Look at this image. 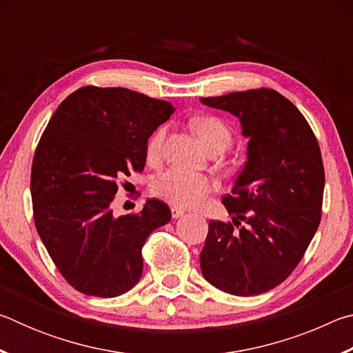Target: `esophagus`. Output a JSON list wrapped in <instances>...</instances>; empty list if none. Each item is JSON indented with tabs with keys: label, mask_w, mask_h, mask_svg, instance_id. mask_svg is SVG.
Returning a JSON list of instances; mask_svg holds the SVG:
<instances>
[{
	"label": "esophagus",
	"mask_w": 353,
	"mask_h": 353,
	"mask_svg": "<svg viewBox=\"0 0 353 353\" xmlns=\"http://www.w3.org/2000/svg\"><path fill=\"white\" fill-rule=\"evenodd\" d=\"M171 214H172V218L177 219V218L183 216L185 210H183V208H179V207H172V208H171Z\"/></svg>",
	"instance_id": "obj_1"
}]
</instances>
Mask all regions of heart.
<instances>
[{
  "mask_svg": "<svg viewBox=\"0 0 353 353\" xmlns=\"http://www.w3.org/2000/svg\"><path fill=\"white\" fill-rule=\"evenodd\" d=\"M191 124H193V129L208 151L218 146L229 148L232 134L223 119H219L218 117H202L196 118ZM165 129H159L151 137V140L148 143L149 159H155L160 154ZM212 187L213 183L207 176L179 168L163 171L152 182L154 194L177 207L198 205L208 191L212 190Z\"/></svg>",
  "mask_w": 353,
  "mask_h": 353,
  "instance_id": "b5f03b06",
  "label": "heart"
}]
</instances>
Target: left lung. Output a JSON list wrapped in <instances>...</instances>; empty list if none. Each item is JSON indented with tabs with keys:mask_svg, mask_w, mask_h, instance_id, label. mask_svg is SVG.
I'll use <instances>...</instances> for the list:
<instances>
[{
	"mask_svg": "<svg viewBox=\"0 0 353 353\" xmlns=\"http://www.w3.org/2000/svg\"><path fill=\"white\" fill-rule=\"evenodd\" d=\"M240 118L248 162L223 204L232 223L210 221L201 271L234 296L276 288L296 270L321 223L324 163L312 128L272 88L201 98Z\"/></svg>",
	"mask_w": 353,
	"mask_h": 353,
	"instance_id": "obj_1",
	"label": "left lung"
}]
</instances>
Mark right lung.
Segmentation results:
<instances>
[{
  "label": "right lung",
  "instance_id": "1",
  "mask_svg": "<svg viewBox=\"0 0 353 353\" xmlns=\"http://www.w3.org/2000/svg\"><path fill=\"white\" fill-rule=\"evenodd\" d=\"M168 101L121 87H82L57 107L35 149L34 223L62 277L87 296L115 297L143 272L146 238L170 223L165 202L115 218L118 183L146 163L148 140L168 121Z\"/></svg>",
  "mask_w": 353,
  "mask_h": 353
}]
</instances>
